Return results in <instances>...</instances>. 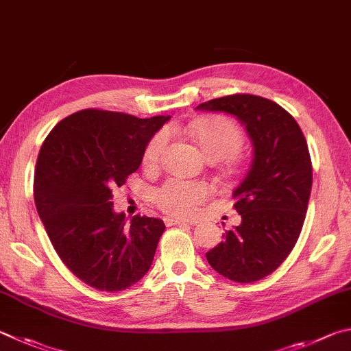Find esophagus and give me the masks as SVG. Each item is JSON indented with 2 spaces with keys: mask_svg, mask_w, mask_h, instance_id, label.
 Returning a JSON list of instances; mask_svg holds the SVG:
<instances>
[{
  "mask_svg": "<svg viewBox=\"0 0 351 351\" xmlns=\"http://www.w3.org/2000/svg\"><path fill=\"white\" fill-rule=\"evenodd\" d=\"M164 224L170 227V226H192L190 221H182V219H175V218H164Z\"/></svg>",
  "mask_w": 351,
  "mask_h": 351,
  "instance_id": "34e87169",
  "label": "esophagus"
}]
</instances>
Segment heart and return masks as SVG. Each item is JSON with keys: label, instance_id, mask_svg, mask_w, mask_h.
<instances>
[{"label": "heart", "instance_id": "heart-1", "mask_svg": "<svg viewBox=\"0 0 351 351\" xmlns=\"http://www.w3.org/2000/svg\"><path fill=\"white\" fill-rule=\"evenodd\" d=\"M192 135L202 154L208 159H224L237 154L244 143V133L237 123L228 118H210L192 125ZM169 141V132L159 130L149 139L144 149L145 167H155ZM213 195V187L202 180L170 178L155 190L154 199L162 212L171 216H192L199 204Z\"/></svg>", "mask_w": 351, "mask_h": 351}]
</instances>
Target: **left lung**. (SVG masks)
<instances>
[{
	"label": "left lung",
	"instance_id": "left-lung-1",
	"mask_svg": "<svg viewBox=\"0 0 351 351\" xmlns=\"http://www.w3.org/2000/svg\"><path fill=\"white\" fill-rule=\"evenodd\" d=\"M197 109L234 114L253 141L252 165L233 192L241 224L226 230L206 258L230 281H259L284 263L301 234L313 180L307 141L289 112L256 95H227Z\"/></svg>",
	"mask_w": 351,
	"mask_h": 351
}]
</instances>
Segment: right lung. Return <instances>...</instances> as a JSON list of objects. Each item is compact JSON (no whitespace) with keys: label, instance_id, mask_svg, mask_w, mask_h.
I'll return each mask as SVG.
<instances>
[{"label":"right lung","instance_id":"right-lung-1","mask_svg":"<svg viewBox=\"0 0 351 351\" xmlns=\"http://www.w3.org/2000/svg\"><path fill=\"white\" fill-rule=\"evenodd\" d=\"M167 119L84 109L60 121L41 145L34 178L38 215L62 263L93 289L125 290L150 269L164 222L135 215L127 224L110 199Z\"/></svg>","mask_w":351,"mask_h":351}]
</instances>
